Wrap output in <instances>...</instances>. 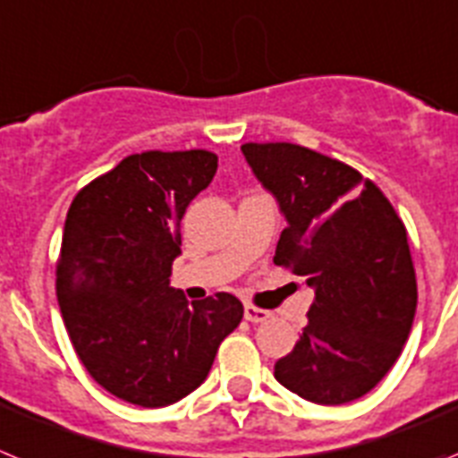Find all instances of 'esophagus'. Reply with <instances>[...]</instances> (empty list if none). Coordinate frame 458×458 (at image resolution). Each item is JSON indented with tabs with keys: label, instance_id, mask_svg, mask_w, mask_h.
<instances>
[{
	"label": "esophagus",
	"instance_id": "esophagus-1",
	"mask_svg": "<svg viewBox=\"0 0 458 458\" xmlns=\"http://www.w3.org/2000/svg\"><path fill=\"white\" fill-rule=\"evenodd\" d=\"M269 316H272V313L265 311V309H258V306H253V304L244 306V318L249 320V323H256V325L265 323Z\"/></svg>",
	"mask_w": 458,
	"mask_h": 458
}]
</instances>
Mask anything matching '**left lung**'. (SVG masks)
Wrapping results in <instances>:
<instances>
[{
    "label": "left lung",
    "mask_w": 458,
    "mask_h": 458,
    "mask_svg": "<svg viewBox=\"0 0 458 458\" xmlns=\"http://www.w3.org/2000/svg\"><path fill=\"white\" fill-rule=\"evenodd\" d=\"M242 154L288 224L274 262L316 290L309 323L274 377L313 403L360 399L394 367L415 318L403 221L371 180L309 147L246 142Z\"/></svg>",
    "instance_id": "8db88e82"
}]
</instances>
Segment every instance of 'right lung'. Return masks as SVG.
Segmentation results:
<instances>
[{
  "instance_id": "1",
  "label": "right lung",
  "mask_w": 458,
  "mask_h": 458,
  "mask_svg": "<svg viewBox=\"0 0 458 458\" xmlns=\"http://www.w3.org/2000/svg\"><path fill=\"white\" fill-rule=\"evenodd\" d=\"M216 168L205 149L131 154L71 202L57 301L81 361L117 399L142 408L184 399L242 323L230 293L189 304L170 288L182 216Z\"/></svg>"
}]
</instances>
